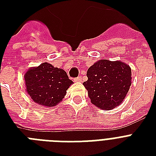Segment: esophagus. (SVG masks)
<instances>
[{
	"instance_id": "34e87169",
	"label": "esophagus",
	"mask_w": 156,
	"mask_h": 156,
	"mask_svg": "<svg viewBox=\"0 0 156 156\" xmlns=\"http://www.w3.org/2000/svg\"><path fill=\"white\" fill-rule=\"evenodd\" d=\"M73 81L76 82V83H81V82H82V78H81V77H78V78H74Z\"/></svg>"
}]
</instances>
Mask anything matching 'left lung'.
<instances>
[{
	"label": "left lung",
	"mask_w": 156,
	"mask_h": 156,
	"mask_svg": "<svg viewBox=\"0 0 156 156\" xmlns=\"http://www.w3.org/2000/svg\"><path fill=\"white\" fill-rule=\"evenodd\" d=\"M83 85L90 102L108 111L119 106L131 86V69L122 61L100 60L88 69Z\"/></svg>",
	"instance_id": "obj_1"
}]
</instances>
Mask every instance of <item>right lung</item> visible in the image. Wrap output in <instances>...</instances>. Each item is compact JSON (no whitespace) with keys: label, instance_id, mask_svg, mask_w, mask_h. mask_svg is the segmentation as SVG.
Instances as JSON below:
<instances>
[{"label":"right lung","instance_id":"1","mask_svg":"<svg viewBox=\"0 0 156 156\" xmlns=\"http://www.w3.org/2000/svg\"><path fill=\"white\" fill-rule=\"evenodd\" d=\"M24 79L26 90L31 100L48 108L56 106L61 102L67 89L73 84L66 71L48 62L29 69Z\"/></svg>","mask_w":156,"mask_h":156}]
</instances>
